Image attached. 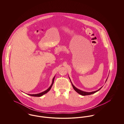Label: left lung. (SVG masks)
<instances>
[{
  "mask_svg": "<svg viewBox=\"0 0 124 124\" xmlns=\"http://www.w3.org/2000/svg\"><path fill=\"white\" fill-rule=\"evenodd\" d=\"M107 79H106V80H107ZM71 85H72V87H73V89H74V90L78 93H79V94L81 95H83V96H85V95H91L92 94H93V93H96L97 92H98V91H99L101 89V88L102 87H101L100 89H99L98 90H97V91H94V92H84V91H81V90H79V89H78L76 87H75V86H74V85L72 84V83L71 82Z\"/></svg>",
  "mask_w": 124,
  "mask_h": 124,
  "instance_id": "1",
  "label": "left lung"
}]
</instances>
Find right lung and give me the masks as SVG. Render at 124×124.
I'll list each match as a JSON object with an SVG mask.
<instances>
[{
  "mask_svg": "<svg viewBox=\"0 0 124 124\" xmlns=\"http://www.w3.org/2000/svg\"><path fill=\"white\" fill-rule=\"evenodd\" d=\"M54 78H55V77H54V78H53V82H52V84H51V86L49 87V88H48V89H47V90H46L45 91H44V92H42V93H38V94H28V95H29L30 96H34V97H40V96H43V95L46 93L47 92H48L50 90V89H51V88H52V86H53V82H54Z\"/></svg>",
  "mask_w": 124,
  "mask_h": 124,
  "instance_id": "right-lung-1",
  "label": "right lung"
}]
</instances>
